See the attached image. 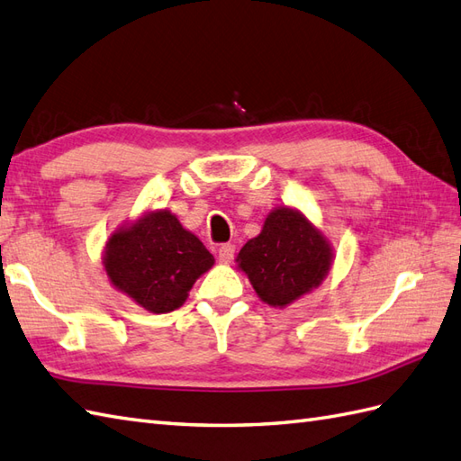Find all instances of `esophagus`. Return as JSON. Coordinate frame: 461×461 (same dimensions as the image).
Segmentation results:
<instances>
[{"instance_id":"obj_1","label":"esophagus","mask_w":461,"mask_h":461,"mask_svg":"<svg viewBox=\"0 0 461 461\" xmlns=\"http://www.w3.org/2000/svg\"><path fill=\"white\" fill-rule=\"evenodd\" d=\"M233 255H235V245H233V243H223V245H220L218 257H220L221 263H230V261L233 259Z\"/></svg>"}]
</instances>
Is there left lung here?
Instances as JSON below:
<instances>
[{"label":"left lung","instance_id":"8db88e82","mask_svg":"<svg viewBox=\"0 0 461 461\" xmlns=\"http://www.w3.org/2000/svg\"><path fill=\"white\" fill-rule=\"evenodd\" d=\"M238 261L261 301L283 308L322 283L331 249L301 212L279 208L267 216L261 233L243 245Z\"/></svg>","mask_w":461,"mask_h":461}]
</instances>
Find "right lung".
Returning <instances> with one entry per match:
<instances>
[{
	"label": "right lung",
	"mask_w": 461,
	"mask_h": 461,
	"mask_svg": "<svg viewBox=\"0 0 461 461\" xmlns=\"http://www.w3.org/2000/svg\"><path fill=\"white\" fill-rule=\"evenodd\" d=\"M105 273L113 286L149 312H173L186 301L213 255L168 210L147 213L105 243Z\"/></svg>",
	"instance_id": "1"
}]
</instances>
